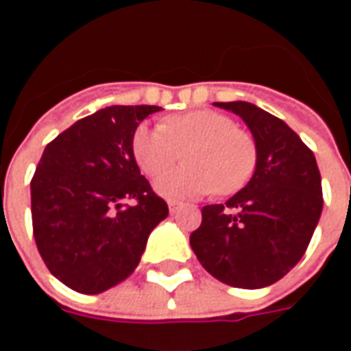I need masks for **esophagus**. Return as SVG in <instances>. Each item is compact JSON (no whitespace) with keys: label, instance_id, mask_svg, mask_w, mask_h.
Wrapping results in <instances>:
<instances>
[{"label":"esophagus","instance_id":"34e87169","mask_svg":"<svg viewBox=\"0 0 351 351\" xmlns=\"http://www.w3.org/2000/svg\"><path fill=\"white\" fill-rule=\"evenodd\" d=\"M167 205H169V210H171V214H175L176 210L182 206V203H180V201H173V199H171V201H167Z\"/></svg>","mask_w":351,"mask_h":351}]
</instances>
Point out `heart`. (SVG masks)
I'll use <instances>...</instances> for the list:
<instances>
[{"mask_svg": "<svg viewBox=\"0 0 351 351\" xmlns=\"http://www.w3.org/2000/svg\"><path fill=\"white\" fill-rule=\"evenodd\" d=\"M131 152L148 176L163 173L184 152L188 163L154 184L165 197H197L214 190L231 195L248 184L258 163L254 137L216 110L167 116L154 128L143 123L131 137Z\"/></svg>", "mask_w": 351, "mask_h": 351, "instance_id": "obj_1", "label": "heart"}]
</instances>
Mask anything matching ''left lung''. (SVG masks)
I'll use <instances>...</instances> for the list:
<instances>
[{
  "label": "left lung",
  "mask_w": 351,
  "mask_h": 351,
  "mask_svg": "<svg viewBox=\"0 0 351 351\" xmlns=\"http://www.w3.org/2000/svg\"><path fill=\"white\" fill-rule=\"evenodd\" d=\"M241 116L258 146L250 182L226 201L203 206L190 235L199 263L223 284L271 286L299 263L324 197L316 158L286 122L246 101L216 103Z\"/></svg>",
  "instance_id": "1"
}]
</instances>
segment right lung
I'll return each instance as SVG.
<instances>
[{
	"label": "right lung",
	"mask_w": 351,
	"mask_h": 351,
	"mask_svg": "<svg viewBox=\"0 0 351 351\" xmlns=\"http://www.w3.org/2000/svg\"><path fill=\"white\" fill-rule=\"evenodd\" d=\"M156 105H112L75 122L47 145L32 178L37 250L49 271L95 295L135 271L152 229L165 220L131 152V137ZM135 198L138 205L123 207Z\"/></svg>",
	"instance_id": "1"
}]
</instances>
